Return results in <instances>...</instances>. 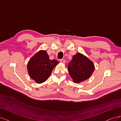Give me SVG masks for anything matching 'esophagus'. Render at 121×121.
I'll use <instances>...</instances> for the list:
<instances>
[{
    "label": "esophagus",
    "mask_w": 121,
    "mask_h": 121,
    "mask_svg": "<svg viewBox=\"0 0 121 121\" xmlns=\"http://www.w3.org/2000/svg\"><path fill=\"white\" fill-rule=\"evenodd\" d=\"M60 61L61 63H63V64H65V60L64 59H61L60 60Z\"/></svg>",
    "instance_id": "esophagus-1"
}]
</instances>
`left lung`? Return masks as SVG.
Instances as JSON below:
<instances>
[{"instance_id": "left-lung-1", "label": "left lung", "mask_w": 121, "mask_h": 121, "mask_svg": "<svg viewBox=\"0 0 121 121\" xmlns=\"http://www.w3.org/2000/svg\"><path fill=\"white\" fill-rule=\"evenodd\" d=\"M95 66L93 62L83 54L77 53L68 65V69L73 81L76 83L89 79L93 74Z\"/></svg>"}]
</instances>
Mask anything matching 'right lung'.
I'll return each mask as SVG.
<instances>
[{
	"mask_svg": "<svg viewBox=\"0 0 121 121\" xmlns=\"http://www.w3.org/2000/svg\"><path fill=\"white\" fill-rule=\"evenodd\" d=\"M58 64L56 60H51L45 50H41L34 55L27 64L28 74L36 83L40 84L48 79L54 67Z\"/></svg>",
	"mask_w": 121,
	"mask_h": 121,
	"instance_id": "obj_1",
	"label": "right lung"
}]
</instances>
